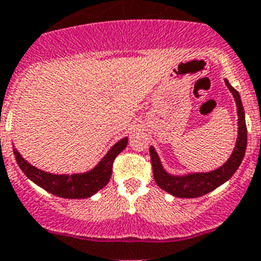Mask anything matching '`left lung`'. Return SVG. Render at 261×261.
I'll use <instances>...</instances> for the list:
<instances>
[{"instance_id":"8db88e82","label":"left lung","mask_w":261,"mask_h":261,"mask_svg":"<svg viewBox=\"0 0 261 261\" xmlns=\"http://www.w3.org/2000/svg\"><path fill=\"white\" fill-rule=\"evenodd\" d=\"M224 81L236 102L238 139H236L231 156L223 165L210 172H188L184 174H172L165 171L154 146L150 145L149 153L152 167H153L154 181L161 189L171 193L172 196L182 197V199H193V197H200V196L212 192L213 189L220 187L233 176L244 159L245 148H247V125H245L244 108H243L242 98L238 90L233 89L227 79H224Z\"/></svg>"}]
</instances>
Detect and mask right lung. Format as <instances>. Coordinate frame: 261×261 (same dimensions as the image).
<instances>
[{"mask_svg":"<svg viewBox=\"0 0 261 261\" xmlns=\"http://www.w3.org/2000/svg\"><path fill=\"white\" fill-rule=\"evenodd\" d=\"M126 144H128V137L118 140L90 171L72 174L45 172L25 160L16 148L13 149V153L16 156L17 164L25 173V176L34 184L48 191L49 193L58 197H64V199H88L108 184L112 176L113 160L120 152L125 149Z\"/></svg>","mask_w":261,"mask_h":261,"instance_id":"1","label":"right lung"}]
</instances>
